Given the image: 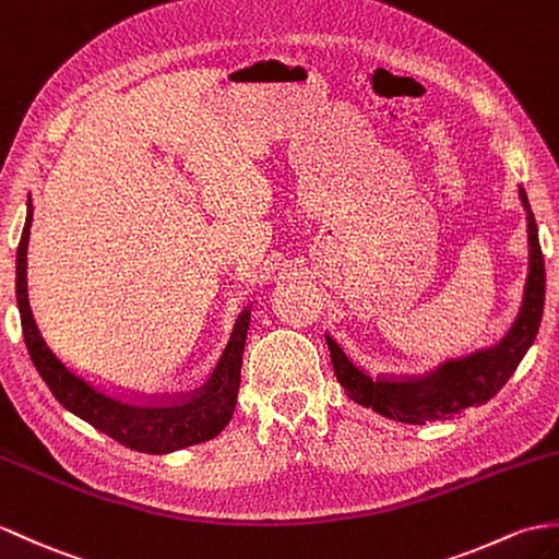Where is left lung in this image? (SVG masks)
<instances>
[{"label": "left lung", "instance_id": "left-lung-1", "mask_svg": "<svg viewBox=\"0 0 559 559\" xmlns=\"http://www.w3.org/2000/svg\"><path fill=\"white\" fill-rule=\"evenodd\" d=\"M519 200L526 212L528 233V274L524 297L512 329L500 343L481 347L476 353L448 359L433 371L421 376H371L345 355V349L326 333L333 371L349 400L369 407L385 419L402 424H424L450 419L466 407H481L508 383L519 361L534 345L543 319L545 302V266L538 242V226L528 206L524 188Z\"/></svg>", "mask_w": 559, "mask_h": 559}]
</instances>
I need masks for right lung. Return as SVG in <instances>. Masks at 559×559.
<instances>
[{
	"label": "right lung",
	"instance_id": "obj_1",
	"mask_svg": "<svg viewBox=\"0 0 559 559\" xmlns=\"http://www.w3.org/2000/svg\"><path fill=\"white\" fill-rule=\"evenodd\" d=\"M31 226L33 200L28 194L25 226L16 252V302L25 347L59 405L75 414L78 419L95 426L97 431L119 440L121 445L147 452V455H168V452L212 440L224 431L238 402L242 349L248 341L252 309L248 307L238 317L224 355H221L210 381L198 393L176 400H131L114 395L59 359L37 329L28 300Z\"/></svg>",
	"mask_w": 559,
	"mask_h": 559
}]
</instances>
